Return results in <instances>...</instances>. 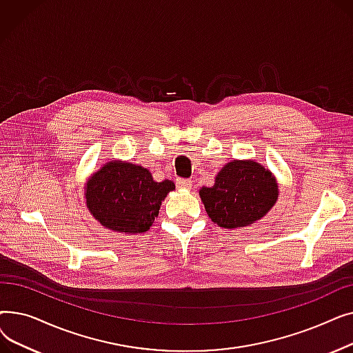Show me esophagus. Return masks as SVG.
Listing matches in <instances>:
<instances>
[{
	"label": "esophagus",
	"instance_id": "1",
	"mask_svg": "<svg viewBox=\"0 0 353 353\" xmlns=\"http://www.w3.org/2000/svg\"><path fill=\"white\" fill-rule=\"evenodd\" d=\"M176 186L179 189H190L192 188V180L190 179H176Z\"/></svg>",
	"mask_w": 353,
	"mask_h": 353
}]
</instances>
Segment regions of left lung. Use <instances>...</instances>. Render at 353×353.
Instances as JSON below:
<instances>
[{"mask_svg":"<svg viewBox=\"0 0 353 353\" xmlns=\"http://www.w3.org/2000/svg\"><path fill=\"white\" fill-rule=\"evenodd\" d=\"M277 194L273 174L253 160L228 163L213 186L200 190L209 217L225 229L249 226L262 219L273 208Z\"/></svg>","mask_w":353,"mask_h":353,"instance_id":"1","label":"left lung"}]
</instances>
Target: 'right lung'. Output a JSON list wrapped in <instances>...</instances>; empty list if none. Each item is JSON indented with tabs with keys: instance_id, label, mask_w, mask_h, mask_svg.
Here are the masks:
<instances>
[{
	"instance_id": "add662e5",
	"label": "right lung",
	"mask_w": 353,
	"mask_h": 353,
	"mask_svg": "<svg viewBox=\"0 0 353 353\" xmlns=\"http://www.w3.org/2000/svg\"><path fill=\"white\" fill-rule=\"evenodd\" d=\"M172 180L156 181L141 165L111 161L92 174L85 186L87 208L103 226L114 232L143 233L159 216Z\"/></svg>"
}]
</instances>
